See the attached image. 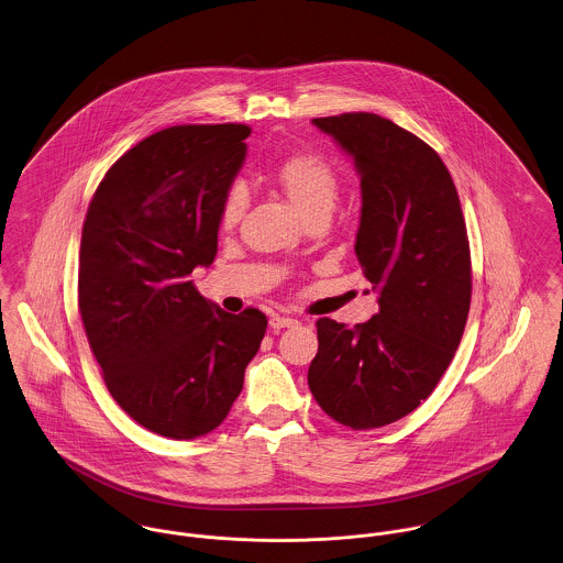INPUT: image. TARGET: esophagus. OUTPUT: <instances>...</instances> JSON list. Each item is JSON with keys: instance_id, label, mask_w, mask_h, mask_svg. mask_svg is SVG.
I'll return each mask as SVG.
<instances>
[{"instance_id": "obj_1", "label": "esophagus", "mask_w": 563, "mask_h": 563, "mask_svg": "<svg viewBox=\"0 0 563 563\" xmlns=\"http://www.w3.org/2000/svg\"><path fill=\"white\" fill-rule=\"evenodd\" d=\"M296 323H298L296 319H291V317H283V314H274V317L269 319V328H272V330L291 328V325H296Z\"/></svg>"}]
</instances>
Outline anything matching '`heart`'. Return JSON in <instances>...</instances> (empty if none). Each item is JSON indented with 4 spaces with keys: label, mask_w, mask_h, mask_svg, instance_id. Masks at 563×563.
Masks as SVG:
<instances>
[{
    "label": "heart",
    "mask_w": 563,
    "mask_h": 563,
    "mask_svg": "<svg viewBox=\"0 0 563 563\" xmlns=\"http://www.w3.org/2000/svg\"><path fill=\"white\" fill-rule=\"evenodd\" d=\"M276 181L303 220L330 217L341 192L336 169L325 158L314 154L287 158L276 172ZM244 210L246 192L242 188L229 190L220 208V227L233 229L244 217Z\"/></svg>",
    "instance_id": "1"
}]
</instances>
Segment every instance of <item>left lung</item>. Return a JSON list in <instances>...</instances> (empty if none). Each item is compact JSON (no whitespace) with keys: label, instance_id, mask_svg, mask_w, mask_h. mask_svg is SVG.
Listing matches in <instances>:
<instances>
[{"label":"left lung","instance_id":"obj_1","mask_svg":"<svg viewBox=\"0 0 563 563\" xmlns=\"http://www.w3.org/2000/svg\"><path fill=\"white\" fill-rule=\"evenodd\" d=\"M312 124L360 175L355 257L379 312L355 328L317 321L308 388L336 422L379 429L431 396L459 349L472 302L467 227L452 175L416 134L375 113Z\"/></svg>","mask_w":563,"mask_h":563}]
</instances>
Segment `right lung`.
Listing matches in <instances>:
<instances>
[{"mask_svg": "<svg viewBox=\"0 0 563 563\" xmlns=\"http://www.w3.org/2000/svg\"><path fill=\"white\" fill-rule=\"evenodd\" d=\"M249 134L242 124L161 130L107 172L87 208V341L115 402L152 433L195 439L220 427L265 334L261 310L224 312L188 280L214 263Z\"/></svg>", "mask_w": 563, "mask_h": 563, "instance_id": "right-lung-1", "label": "right lung"}]
</instances>
